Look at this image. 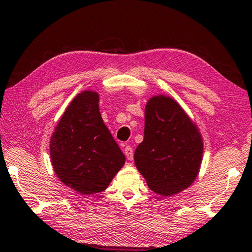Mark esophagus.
Instances as JSON below:
<instances>
[{
  "instance_id": "34e87169",
  "label": "esophagus",
  "mask_w": 252,
  "mask_h": 252,
  "mask_svg": "<svg viewBox=\"0 0 252 252\" xmlns=\"http://www.w3.org/2000/svg\"><path fill=\"white\" fill-rule=\"evenodd\" d=\"M125 155L127 160H132L133 159V151H132V148H131L130 146H126L125 148Z\"/></svg>"
}]
</instances>
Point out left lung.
<instances>
[{"mask_svg":"<svg viewBox=\"0 0 252 252\" xmlns=\"http://www.w3.org/2000/svg\"><path fill=\"white\" fill-rule=\"evenodd\" d=\"M204 141L196 122L177 101L165 94L148 99L145 137L134 151V163L156 194L173 196L197 178Z\"/></svg>","mask_w":252,"mask_h":252,"instance_id":"obj_1","label":"left lung"}]
</instances>
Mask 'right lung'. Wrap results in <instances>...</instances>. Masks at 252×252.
Returning <instances> with one entry per match:
<instances>
[{
    "instance_id": "add662e5",
    "label": "right lung",
    "mask_w": 252,
    "mask_h": 252,
    "mask_svg": "<svg viewBox=\"0 0 252 252\" xmlns=\"http://www.w3.org/2000/svg\"><path fill=\"white\" fill-rule=\"evenodd\" d=\"M96 91L76 95L56 125L49 141L56 176L81 195L101 193L126 162L99 113Z\"/></svg>"
}]
</instances>
